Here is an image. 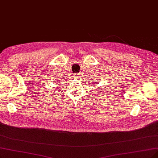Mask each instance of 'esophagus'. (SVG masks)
Returning <instances> with one entry per match:
<instances>
[{
  "label": "esophagus",
  "instance_id": "1",
  "mask_svg": "<svg viewBox=\"0 0 158 158\" xmlns=\"http://www.w3.org/2000/svg\"><path fill=\"white\" fill-rule=\"evenodd\" d=\"M74 77H75V79H78V78L79 77V76L78 74H75V75H74Z\"/></svg>",
  "mask_w": 158,
  "mask_h": 158
}]
</instances>
